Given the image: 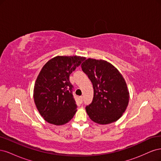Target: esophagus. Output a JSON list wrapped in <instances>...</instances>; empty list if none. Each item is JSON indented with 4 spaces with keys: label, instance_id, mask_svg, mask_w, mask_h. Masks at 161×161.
Instances as JSON below:
<instances>
[{
    "label": "esophagus",
    "instance_id": "esophagus-1",
    "mask_svg": "<svg viewBox=\"0 0 161 161\" xmlns=\"http://www.w3.org/2000/svg\"><path fill=\"white\" fill-rule=\"evenodd\" d=\"M79 101H80V103H82V101H83V97H82V96H80V97H79Z\"/></svg>",
    "mask_w": 161,
    "mask_h": 161
}]
</instances>
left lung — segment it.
Masks as SVG:
<instances>
[{
  "mask_svg": "<svg viewBox=\"0 0 161 161\" xmlns=\"http://www.w3.org/2000/svg\"><path fill=\"white\" fill-rule=\"evenodd\" d=\"M81 68L93 86V99L85 108L90 119L99 124H108L119 119L130 99L123 76L114 66L103 60L88 58Z\"/></svg>",
  "mask_w": 161,
  "mask_h": 161,
  "instance_id": "obj_1",
  "label": "left lung"
}]
</instances>
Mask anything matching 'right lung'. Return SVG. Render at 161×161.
<instances>
[{
  "instance_id": "obj_1",
  "label": "right lung",
  "mask_w": 161,
  "mask_h": 161,
  "mask_svg": "<svg viewBox=\"0 0 161 161\" xmlns=\"http://www.w3.org/2000/svg\"><path fill=\"white\" fill-rule=\"evenodd\" d=\"M85 59L58 56L43 66L34 86L33 98L37 110L48 123L60 125L74 117L77 105L69 76Z\"/></svg>"
}]
</instances>
